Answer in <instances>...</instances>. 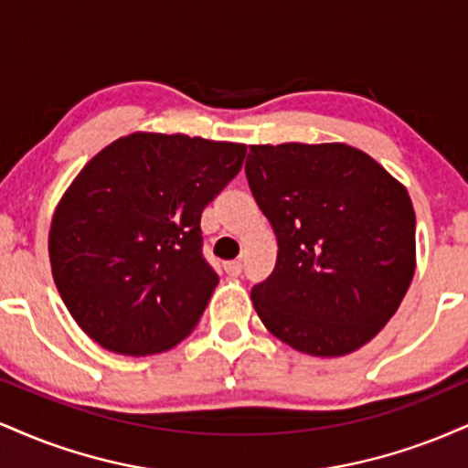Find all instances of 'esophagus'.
Here are the masks:
<instances>
[{"label":"esophagus","instance_id":"1","mask_svg":"<svg viewBox=\"0 0 468 468\" xmlns=\"http://www.w3.org/2000/svg\"><path fill=\"white\" fill-rule=\"evenodd\" d=\"M224 271H227V275L230 277H238L241 272V261H227V264H224Z\"/></svg>","mask_w":468,"mask_h":468}]
</instances>
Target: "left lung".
Returning <instances> with one entry per match:
<instances>
[{
    "instance_id": "obj_1",
    "label": "left lung",
    "mask_w": 468,
    "mask_h": 468,
    "mask_svg": "<svg viewBox=\"0 0 468 468\" xmlns=\"http://www.w3.org/2000/svg\"><path fill=\"white\" fill-rule=\"evenodd\" d=\"M246 178L279 246L272 275L250 290L266 330L321 358L372 341L416 271L405 185L346 143L250 144Z\"/></svg>"
}]
</instances>
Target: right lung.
<instances>
[{
  "mask_svg": "<svg viewBox=\"0 0 468 468\" xmlns=\"http://www.w3.org/2000/svg\"><path fill=\"white\" fill-rule=\"evenodd\" d=\"M246 144L133 132L90 160L58 200L48 252L63 303L105 350L149 356L191 335L218 286L204 207Z\"/></svg>",
  "mask_w": 468,
  "mask_h": 468,
  "instance_id": "obj_1",
  "label": "right lung"
}]
</instances>
